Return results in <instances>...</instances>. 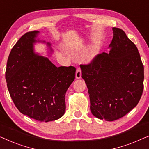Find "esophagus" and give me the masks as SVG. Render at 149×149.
<instances>
[{"label":"esophagus","mask_w":149,"mask_h":149,"mask_svg":"<svg viewBox=\"0 0 149 149\" xmlns=\"http://www.w3.org/2000/svg\"><path fill=\"white\" fill-rule=\"evenodd\" d=\"M81 68H77V71H76V79H81Z\"/></svg>","instance_id":"1"}]
</instances>
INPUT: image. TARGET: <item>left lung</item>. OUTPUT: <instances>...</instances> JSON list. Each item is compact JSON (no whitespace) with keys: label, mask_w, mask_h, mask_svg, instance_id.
<instances>
[{"label":"left lung","mask_w":149,"mask_h":149,"mask_svg":"<svg viewBox=\"0 0 149 149\" xmlns=\"http://www.w3.org/2000/svg\"><path fill=\"white\" fill-rule=\"evenodd\" d=\"M109 54L103 52L89 64L81 65L91 113L113 121L123 117L139 102L144 88V66L135 44L123 30L113 28Z\"/></svg>","instance_id":"8db88e82"}]
</instances>
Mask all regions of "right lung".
I'll return each mask as SVG.
<instances>
[{"mask_svg": "<svg viewBox=\"0 0 149 149\" xmlns=\"http://www.w3.org/2000/svg\"><path fill=\"white\" fill-rule=\"evenodd\" d=\"M39 32H28L13 46L8 58L5 78L7 88L20 113L39 121L60 119L66 111L65 95L75 78L74 66L57 67L48 58L34 52Z\"/></svg>", "mask_w": 149, "mask_h": 149, "instance_id": "right-lung-1", "label": "right lung"}]
</instances>
